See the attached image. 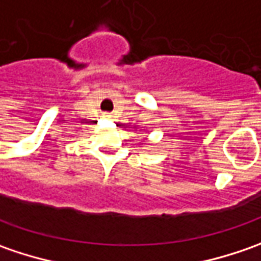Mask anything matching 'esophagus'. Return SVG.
Listing matches in <instances>:
<instances>
[{
	"mask_svg": "<svg viewBox=\"0 0 261 261\" xmlns=\"http://www.w3.org/2000/svg\"><path fill=\"white\" fill-rule=\"evenodd\" d=\"M105 117L106 119H110V117H112V113H105Z\"/></svg>",
	"mask_w": 261,
	"mask_h": 261,
	"instance_id": "34e87169",
	"label": "esophagus"
}]
</instances>
